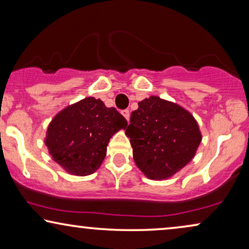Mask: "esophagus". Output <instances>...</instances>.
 <instances>
[{"instance_id":"esophagus-1","label":"esophagus","mask_w":249,"mask_h":249,"mask_svg":"<svg viewBox=\"0 0 249 249\" xmlns=\"http://www.w3.org/2000/svg\"><path fill=\"white\" fill-rule=\"evenodd\" d=\"M121 113H122V115H124V117L125 118V120H129V118H130V112H129V110H124V111H121Z\"/></svg>"}]
</instances>
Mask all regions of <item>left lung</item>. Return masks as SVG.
Segmentation results:
<instances>
[{"instance_id": "8db88e82", "label": "left lung", "mask_w": 249, "mask_h": 249, "mask_svg": "<svg viewBox=\"0 0 249 249\" xmlns=\"http://www.w3.org/2000/svg\"><path fill=\"white\" fill-rule=\"evenodd\" d=\"M136 165L149 179H168L188 164L202 142L195 118L180 105L158 96L132 111L125 129Z\"/></svg>"}]
</instances>
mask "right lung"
Returning <instances> with one entry per match:
<instances>
[{
  "label": "right lung",
  "instance_id": "obj_1",
  "mask_svg": "<svg viewBox=\"0 0 249 249\" xmlns=\"http://www.w3.org/2000/svg\"><path fill=\"white\" fill-rule=\"evenodd\" d=\"M128 122L114 107L86 97L59 112L46 131L45 144L54 161L67 172L87 176L100 168L108 142Z\"/></svg>",
  "mask_w": 249,
  "mask_h": 249
}]
</instances>
